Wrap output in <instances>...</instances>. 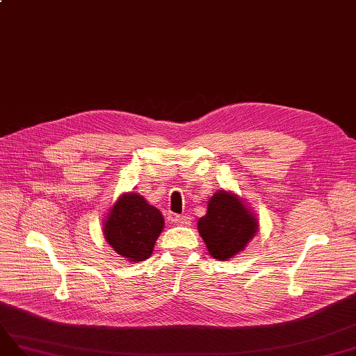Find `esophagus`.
Wrapping results in <instances>:
<instances>
[{"instance_id": "1", "label": "esophagus", "mask_w": 356, "mask_h": 356, "mask_svg": "<svg viewBox=\"0 0 356 356\" xmlns=\"http://www.w3.org/2000/svg\"><path fill=\"white\" fill-rule=\"evenodd\" d=\"M172 222L178 225V227H188V225L192 223V219L187 218V216H175V218L172 219Z\"/></svg>"}]
</instances>
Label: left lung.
<instances>
[{"mask_svg": "<svg viewBox=\"0 0 356 356\" xmlns=\"http://www.w3.org/2000/svg\"><path fill=\"white\" fill-rule=\"evenodd\" d=\"M258 228L259 222L252 208L229 190H218L208 199L207 213L197 220L199 236L210 255L219 261H228L243 252Z\"/></svg>", "mask_w": 356, "mask_h": 356, "instance_id": "obj_1", "label": "left lung"}]
</instances>
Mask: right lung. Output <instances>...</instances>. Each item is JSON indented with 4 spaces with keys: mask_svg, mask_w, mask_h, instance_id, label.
<instances>
[{
    "mask_svg": "<svg viewBox=\"0 0 356 356\" xmlns=\"http://www.w3.org/2000/svg\"><path fill=\"white\" fill-rule=\"evenodd\" d=\"M163 228L164 219L159 208L134 192L120 195L102 222L107 243L133 264L151 257Z\"/></svg>",
    "mask_w": 356,
    "mask_h": 356,
    "instance_id": "right-lung-1",
    "label": "right lung"
}]
</instances>
